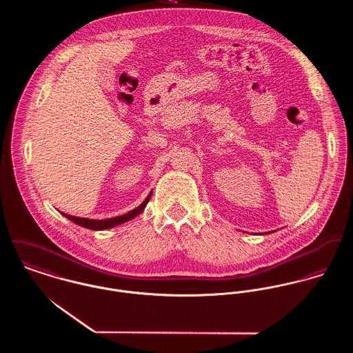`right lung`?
I'll return each instance as SVG.
<instances>
[{"instance_id":"add662e5","label":"right lung","mask_w":353,"mask_h":353,"mask_svg":"<svg viewBox=\"0 0 353 353\" xmlns=\"http://www.w3.org/2000/svg\"><path fill=\"white\" fill-rule=\"evenodd\" d=\"M152 192L148 194V197L141 202L137 208H134L133 210L125 213V214H121V216H115V217H111V219H104V220H95V219H85V217H76V216H70V214H66L63 212L62 216H65L66 219H69L70 221H73L74 224L77 225H81L84 228H88V230H95V231H103V230H108V228H114L117 225H121L132 219H134L136 216H139L140 213L144 212L147 203L151 200Z\"/></svg>"}]
</instances>
